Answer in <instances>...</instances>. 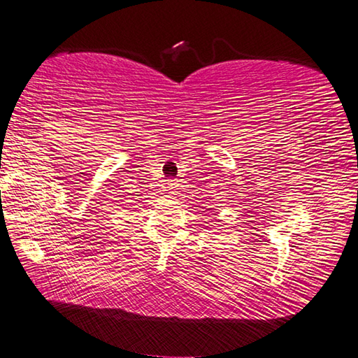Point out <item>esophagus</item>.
Segmentation results:
<instances>
[{"mask_svg":"<svg viewBox=\"0 0 358 358\" xmlns=\"http://www.w3.org/2000/svg\"><path fill=\"white\" fill-rule=\"evenodd\" d=\"M177 186H178L177 180H169V181H167V183H166L167 191H169L171 194H173V192H175V189H177Z\"/></svg>","mask_w":358,"mask_h":358,"instance_id":"esophagus-1","label":"esophagus"}]
</instances>
